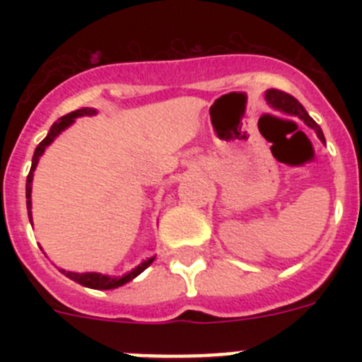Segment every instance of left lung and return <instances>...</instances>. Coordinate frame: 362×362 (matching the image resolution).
<instances>
[{
  "label": "left lung",
  "instance_id": "left-lung-1",
  "mask_svg": "<svg viewBox=\"0 0 362 362\" xmlns=\"http://www.w3.org/2000/svg\"><path fill=\"white\" fill-rule=\"evenodd\" d=\"M264 99H267V103L270 105L274 110H279L281 114H286V116L299 117L303 123L308 124L310 129L315 130V134H317V137L321 139L322 143H326L325 134H322L321 127H319V124L308 116V112L305 110V107H303V105H300L299 101L293 98V95L286 94V92L276 90V88H270V90L264 92Z\"/></svg>",
  "mask_w": 362,
  "mask_h": 362
}]
</instances>
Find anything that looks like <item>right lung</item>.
Returning <instances> with one entry per match:
<instances>
[{
    "instance_id": "1",
    "label": "right lung",
    "mask_w": 362,
    "mask_h": 362,
    "mask_svg": "<svg viewBox=\"0 0 362 362\" xmlns=\"http://www.w3.org/2000/svg\"><path fill=\"white\" fill-rule=\"evenodd\" d=\"M95 114H98V110H95V108H79V110H74V112H70V114H66V116L59 117V119H57L56 123L50 127L47 137H45L43 141H41L40 145L36 146V150H34L30 172H28V175H27V210H28V219H30V223H32V179H34V170H36L37 163H40V158L43 156V152L47 150V146H49L50 143H52L54 139H56V137L63 132V130L69 129L70 124L76 121V117L95 116ZM153 259H156V255L145 259L141 264H137L136 268H132V270L127 272V274L121 277L105 276V274H99V272H85V274H78V272H66V270H63V268H59V272H62V274H65L69 279H72V281H76V283L81 284V286H86V288L112 290V288H119V286L127 284L129 281L136 279V277L139 276L141 272H145L146 268L153 263Z\"/></svg>"
}]
</instances>
